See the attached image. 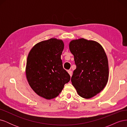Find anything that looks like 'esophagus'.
Wrapping results in <instances>:
<instances>
[{"label": "esophagus", "mask_w": 127, "mask_h": 127, "mask_svg": "<svg viewBox=\"0 0 127 127\" xmlns=\"http://www.w3.org/2000/svg\"><path fill=\"white\" fill-rule=\"evenodd\" d=\"M68 72L69 73V74L70 75V76H72V71H71V70H68Z\"/></svg>", "instance_id": "1"}]
</instances>
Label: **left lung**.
<instances>
[{
	"label": "left lung",
	"mask_w": 127,
	"mask_h": 127,
	"mask_svg": "<svg viewBox=\"0 0 127 127\" xmlns=\"http://www.w3.org/2000/svg\"><path fill=\"white\" fill-rule=\"evenodd\" d=\"M69 49L76 66L71 78L72 85L80 96L90 98L102 91L108 81L106 53L97 42L83 38L71 41Z\"/></svg>",
	"instance_id": "8db88e82"
}]
</instances>
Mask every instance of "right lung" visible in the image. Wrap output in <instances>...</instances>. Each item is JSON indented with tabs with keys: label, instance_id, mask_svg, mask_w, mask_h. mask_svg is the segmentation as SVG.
<instances>
[{
	"label": "right lung",
	"instance_id": "obj_1",
	"mask_svg": "<svg viewBox=\"0 0 127 127\" xmlns=\"http://www.w3.org/2000/svg\"><path fill=\"white\" fill-rule=\"evenodd\" d=\"M64 48L62 40L43 41L31 50L27 59L26 75L32 89L47 99L56 97L70 76L63 66L61 55Z\"/></svg>",
	"mask_w": 127,
	"mask_h": 127
}]
</instances>
